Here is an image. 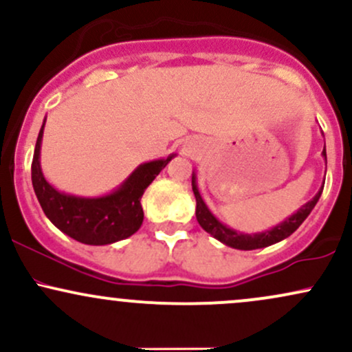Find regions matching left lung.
Listing matches in <instances>:
<instances>
[{"mask_svg":"<svg viewBox=\"0 0 352 352\" xmlns=\"http://www.w3.org/2000/svg\"><path fill=\"white\" fill-rule=\"evenodd\" d=\"M321 155L324 157V162H326V145L324 148H322ZM322 187H324V182H322L321 188L318 190V193L313 197V199L306 201L298 212H294L293 215H289L286 220H283L281 223L274 225L273 228L265 230V232H258V233H243L227 227L223 221H220L215 215H213L212 210L208 208V205L205 204V200L201 199L200 195L199 185H197V173L195 170L192 172V190L197 200L195 215H197V220H199L200 227L207 233H210L213 238H217L218 241H221L223 245H227L230 248H235V250L265 248V246L274 245L278 243V241L288 238L292 233H294L298 228H300V225L306 220V218H308L311 210L316 207L319 197H321L322 193Z\"/></svg>","mask_w":352,"mask_h":352,"instance_id":"8db88e82","label":"left lung"}]
</instances>
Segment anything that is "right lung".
Here are the masks:
<instances>
[{
    "label": "right lung",
    "mask_w": 352,
    "mask_h": 352,
    "mask_svg": "<svg viewBox=\"0 0 352 352\" xmlns=\"http://www.w3.org/2000/svg\"><path fill=\"white\" fill-rule=\"evenodd\" d=\"M41 131L36 140L31 180L39 205L51 223L67 236L84 245H111L134 235L144 221V210L140 205L145 188L152 184L160 170L177 153L167 159H157L140 164L119 187L99 197H80L60 192L52 187L41 168Z\"/></svg>",
    "instance_id": "right-lung-1"
}]
</instances>
